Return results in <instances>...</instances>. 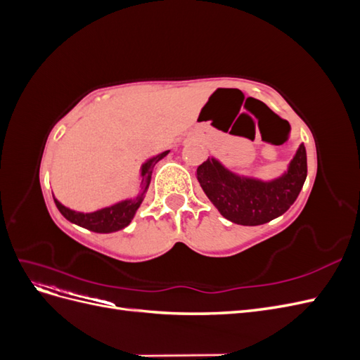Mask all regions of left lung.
<instances>
[{"instance_id":"left-lung-1","label":"left lung","mask_w":360,"mask_h":360,"mask_svg":"<svg viewBox=\"0 0 360 360\" xmlns=\"http://www.w3.org/2000/svg\"><path fill=\"white\" fill-rule=\"evenodd\" d=\"M307 150L300 144L284 174L261 180L236 174L216 158L197 169V179L207 198L225 219L238 225H263L284 214L296 201L307 180Z\"/></svg>"}]
</instances>
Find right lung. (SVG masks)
Returning <instances> with one entry per match:
<instances>
[{"mask_svg":"<svg viewBox=\"0 0 360 360\" xmlns=\"http://www.w3.org/2000/svg\"><path fill=\"white\" fill-rule=\"evenodd\" d=\"M168 153H169V150L162 151L160 155H156L153 158L147 159L143 165H141V179L143 180H141V191L135 198L123 200V201L115 202L110 207H103V209H99V210L91 212V213H84V212H75V210L69 209V207L63 205L56 197H53L57 209L72 224L86 228V230L94 231V233H114L118 230H123L124 226H127L130 222H132L141 202L144 201L146 192L150 186L151 172H153L155 165L160 159L165 158Z\"/></svg>","mask_w":360,"mask_h":360,"instance_id":"right-lung-1","label":"right lung"}]
</instances>
